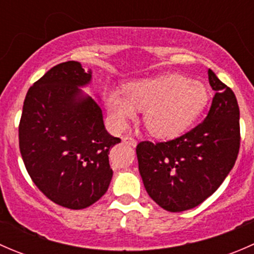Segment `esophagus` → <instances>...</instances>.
<instances>
[{"instance_id": "1", "label": "esophagus", "mask_w": 254, "mask_h": 254, "mask_svg": "<svg viewBox=\"0 0 254 254\" xmlns=\"http://www.w3.org/2000/svg\"><path fill=\"white\" fill-rule=\"evenodd\" d=\"M123 141H124L125 143H127V145L134 146V147L137 145L136 140H135L134 137H131V136H124V137H123Z\"/></svg>"}]
</instances>
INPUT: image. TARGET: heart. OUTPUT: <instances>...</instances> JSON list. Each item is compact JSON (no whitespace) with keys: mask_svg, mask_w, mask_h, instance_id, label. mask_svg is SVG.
<instances>
[{"mask_svg":"<svg viewBox=\"0 0 254 254\" xmlns=\"http://www.w3.org/2000/svg\"><path fill=\"white\" fill-rule=\"evenodd\" d=\"M209 102V92L201 82L168 73L130 82L124 91L108 89L104 103L113 125L124 129L143 111L148 132L158 139H173L186 131Z\"/></svg>","mask_w":254,"mask_h":254,"instance_id":"obj_1","label":"heart"}]
</instances>
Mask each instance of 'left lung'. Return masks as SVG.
I'll return each instance as SVG.
<instances>
[{
	"instance_id": "left-lung-1",
	"label": "left lung",
	"mask_w": 254,
	"mask_h": 254,
	"mask_svg": "<svg viewBox=\"0 0 254 254\" xmlns=\"http://www.w3.org/2000/svg\"><path fill=\"white\" fill-rule=\"evenodd\" d=\"M215 91L206 118L182 136L136 146L139 171L153 201L171 212L198 206L221 186L240 151V108L235 93L211 70Z\"/></svg>"
}]
</instances>
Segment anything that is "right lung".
I'll return each mask as SVG.
<instances>
[{
  "label": "right lung",
  "mask_w": 254,
  "mask_h": 254,
  "mask_svg": "<svg viewBox=\"0 0 254 254\" xmlns=\"http://www.w3.org/2000/svg\"><path fill=\"white\" fill-rule=\"evenodd\" d=\"M91 77L77 61L54 66L28 89L18 127L32 181L51 201L73 210L108 190L109 150L122 141L106 130L98 103L78 89Z\"/></svg>",
  "instance_id": "obj_1"
}]
</instances>
